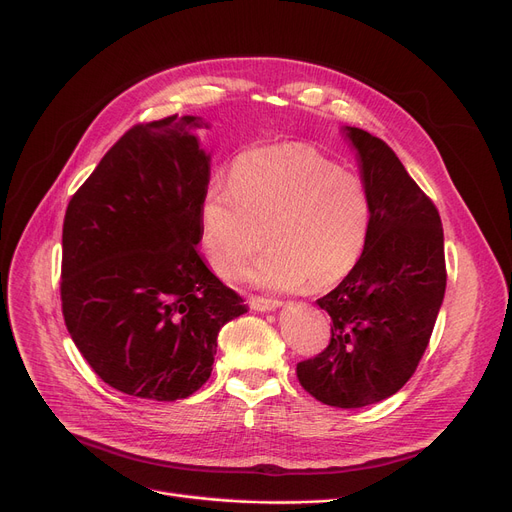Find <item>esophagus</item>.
<instances>
[{
    "instance_id": "1",
    "label": "esophagus",
    "mask_w": 512,
    "mask_h": 512,
    "mask_svg": "<svg viewBox=\"0 0 512 512\" xmlns=\"http://www.w3.org/2000/svg\"><path fill=\"white\" fill-rule=\"evenodd\" d=\"M249 307L255 309V311H272V309L280 307V301H276V299H263V297H257V294H251V297H249Z\"/></svg>"
}]
</instances>
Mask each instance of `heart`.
<instances>
[{
	"label": "heart",
	"instance_id": "obj_1",
	"mask_svg": "<svg viewBox=\"0 0 512 512\" xmlns=\"http://www.w3.org/2000/svg\"><path fill=\"white\" fill-rule=\"evenodd\" d=\"M371 226V195L353 172L309 145H272L240 153L230 182H209L201 203V240L211 267L234 280L267 251L251 278L292 290L326 288L357 265Z\"/></svg>",
	"mask_w": 512,
	"mask_h": 512
}]
</instances>
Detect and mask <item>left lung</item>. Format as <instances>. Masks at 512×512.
<instances>
[{"mask_svg":"<svg viewBox=\"0 0 512 512\" xmlns=\"http://www.w3.org/2000/svg\"><path fill=\"white\" fill-rule=\"evenodd\" d=\"M346 137L371 195L369 236L357 265L317 301L332 336L297 365V378L324 405L359 409L411 380L444 299L446 259L440 213L396 153L355 126Z\"/></svg>","mask_w":512,"mask_h":512,"instance_id":"left-lung-1","label":"left lung"}]
</instances>
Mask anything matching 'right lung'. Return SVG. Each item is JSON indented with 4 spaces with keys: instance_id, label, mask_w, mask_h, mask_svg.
Returning a JSON list of instances; mask_svg holds the SVG:
<instances>
[{
    "instance_id": "obj_1",
    "label": "right lung",
    "mask_w": 512,
    "mask_h": 512,
    "mask_svg": "<svg viewBox=\"0 0 512 512\" xmlns=\"http://www.w3.org/2000/svg\"><path fill=\"white\" fill-rule=\"evenodd\" d=\"M178 114L134 124L72 195L62 230V313L112 388L180 400L211 375L218 334L247 311L201 255L209 155Z\"/></svg>"
}]
</instances>
